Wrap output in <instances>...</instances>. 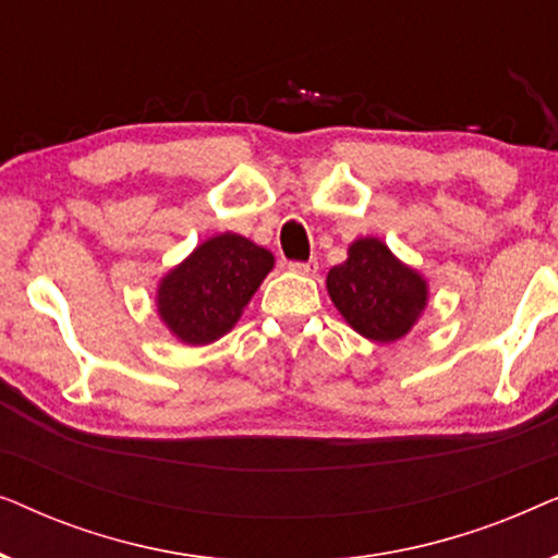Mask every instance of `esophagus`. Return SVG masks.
Masks as SVG:
<instances>
[{"instance_id": "34e87169", "label": "esophagus", "mask_w": 558, "mask_h": 558, "mask_svg": "<svg viewBox=\"0 0 558 558\" xmlns=\"http://www.w3.org/2000/svg\"><path fill=\"white\" fill-rule=\"evenodd\" d=\"M289 269L294 274H302V277H315L317 274V262H292Z\"/></svg>"}]
</instances>
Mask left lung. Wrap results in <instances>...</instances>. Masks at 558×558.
Wrapping results in <instances>:
<instances>
[{"instance_id": "8db88e82", "label": "left lung", "mask_w": 558, "mask_h": 558, "mask_svg": "<svg viewBox=\"0 0 558 558\" xmlns=\"http://www.w3.org/2000/svg\"><path fill=\"white\" fill-rule=\"evenodd\" d=\"M327 292L345 323L373 342L409 335L429 300L422 274L399 262L378 239L350 243L345 262L327 274Z\"/></svg>"}]
</instances>
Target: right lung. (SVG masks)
I'll return each instance as SVG.
<instances>
[{
  "label": "right lung",
  "instance_id": "right-lung-1",
  "mask_svg": "<svg viewBox=\"0 0 558 558\" xmlns=\"http://www.w3.org/2000/svg\"><path fill=\"white\" fill-rule=\"evenodd\" d=\"M271 269V251L239 233L213 235L165 274L157 312L180 342L208 345L233 330Z\"/></svg>",
  "mask_w": 558,
  "mask_h": 558
}]
</instances>
